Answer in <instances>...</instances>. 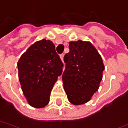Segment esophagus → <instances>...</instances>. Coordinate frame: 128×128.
<instances>
[{
	"instance_id": "1",
	"label": "esophagus",
	"mask_w": 128,
	"mask_h": 128,
	"mask_svg": "<svg viewBox=\"0 0 128 128\" xmlns=\"http://www.w3.org/2000/svg\"><path fill=\"white\" fill-rule=\"evenodd\" d=\"M60 59H61V60H62V62H63V57H64V55H63V54H61V55L60 56Z\"/></svg>"
}]
</instances>
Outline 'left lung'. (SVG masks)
Masks as SVG:
<instances>
[{
  "label": "left lung",
  "instance_id": "obj_1",
  "mask_svg": "<svg viewBox=\"0 0 128 128\" xmlns=\"http://www.w3.org/2000/svg\"><path fill=\"white\" fill-rule=\"evenodd\" d=\"M69 49L64 56L63 87L68 101L73 105H81L90 101L98 90L105 67L101 55L91 42H70Z\"/></svg>",
  "mask_w": 128,
  "mask_h": 128
}]
</instances>
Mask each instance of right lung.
Masks as SVG:
<instances>
[{"instance_id":"right-lung-1","label":"right lung","mask_w":128,"mask_h":128,"mask_svg":"<svg viewBox=\"0 0 128 128\" xmlns=\"http://www.w3.org/2000/svg\"><path fill=\"white\" fill-rule=\"evenodd\" d=\"M63 63L50 40L36 42L22 54L18 62V77L23 94L30 106L39 108L49 103L50 92Z\"/></svg>"}]
</instances>
